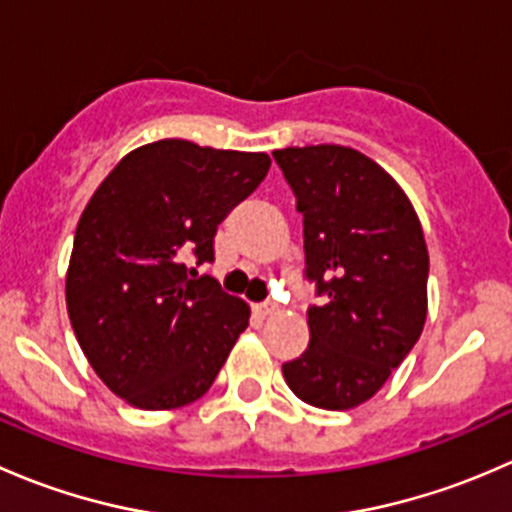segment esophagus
<instances>
[{
    "label": "esophagus",
    "instance_id": "1",
    "mask_svg": "<svg viewBox=\"0 0 512 512\" xmlns=\"http://www.w3.org/2000/svg\"><path fill=\"white\" fill-rule=\"evenodd\" d=\"M277 304L275 302H265V304H257L255 307V312L257 314H262V317H272V314H277Z\"/></svg>",
    "mask_w": 512,
    "mask_h": 512
}]
</instances>
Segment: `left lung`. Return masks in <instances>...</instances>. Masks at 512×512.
I'll return each instance as SVG.
<instances>
[{"label": "left lung", "mask_w": 512, "mask_h": 512, "mask_svg": "<svg viewBox=\"0 0 512 512\" xmlns=\"http://www.w3.org/2000/svg\"><path fill=\"white\" fill-rule=\"evenodd\" d=\"M304 215L309 347L282 364L304 404L347 411L369 401L414 349L428 312V250L409 195L349 146L272 153Z\"/></svg>", "instance_id": "left-lung-1"}]
</instances>
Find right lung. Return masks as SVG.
<instances>
[{"mask_svg":"<svg viewBox=\"0 0 512 512\" xmlns=\"http://www.w3.org/2000/svg\"><path fill=\"white\" fill-rule=\"evenodd\" d=\"M267 153L183 138L126 153L86 203L66 270V309L98 379L126 404L168 411L213 386L250 307L198 277L223 218L265 180Z\"/></svg>","mask_w":512,"mask_h":512,"instance_id":"obj_1","label":"right lung"}]
</instances>
